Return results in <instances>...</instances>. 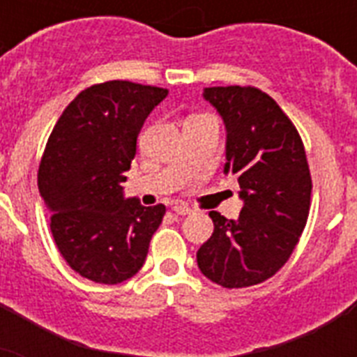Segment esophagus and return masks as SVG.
Listing matches in <instances>:
<instances>
[{"mask_svg":"<svg viewBox=\"0 0 357 357\" xmlns=\"http://www.w3.org/2000/svg\"><path fill=\"white\" fill-rule=\"evenodd\" d=\"M172 211L176 213V215H179V217H185V215H190L192 209H190L189 206H185V204H174Z\"/></svg>","mask_w":357,"mask_h":357,"instance_id":"obj_1","label":"esophagus"}]
</instances>
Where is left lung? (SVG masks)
<instances>
[{
  "label": "left lung",
  "mask_w": 357,
  "mask_h": 357,
  "mask_svg": "<svg viewBox=\"0 0 357 357\" xmlns=\"http://www.w3.org/2000/svg\"><path fill=\"white\" fill-rule=\"evenodd\" d=\"M226 128L224 174L237 176L243 209L228 220L211 211L213 235L196 252L198 268L228 289L274 276L307 222L311 176L293 122L268 94L252 86L204 89Z\"/></svg>",
  "instance_id": "left-lung-1"
}]
</instances>
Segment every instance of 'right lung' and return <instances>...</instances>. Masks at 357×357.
I'll use <instances>...</instances> for the list:
<instances>
[{
  "instance_id": "right-lung-1",
  "label": "right lung",
  "mask_w": 357,
  "mask_h": 357,
  "mask_svg": "<svg viewBox=\"0 0 357 357\" xmlns=\"http://www.w3.org/2000/svg\"><path fill=\"white\" fill-rule=\"evenodd\" d=\"M167 89L107 81L79 92L57 120L38 168V190L66 263L86 280L114 285L142 268L165 206L126 198L137 137Z\"/></svg>"
}]
</instances>
